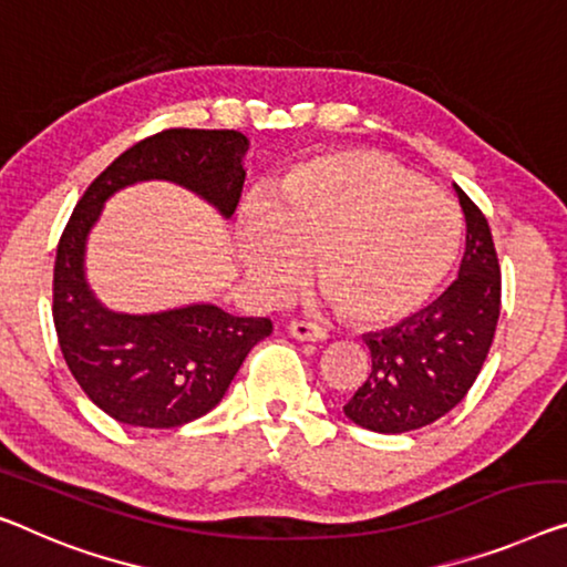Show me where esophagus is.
<instances>
[{"mask_svg":"<svg viewBox=\"0 0 567 567\" xmlns=\"http://www.w3.org/2000/svg\"><path fill=\"white\" fill-rule=\"evenodd\" d=\"M287 331H290L292 338H298V341H310V343L326 341V338H328L326 328L318 326V323H310V320H292Z\"/></svg>","mask_w":567,"mask_h":567,"instance_id":"esophagus-1","label":"esophagus"}]
</instances>
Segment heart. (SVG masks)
<instances>
[{
  "instance_id": "obj_1",
  "label": "heart",
  "mask_w": 567,
  "mask_h": 567,
  "mask_svg": "<svg viewBox=\"0 0 567 567\" xmlns=\"http://www.w3.org/2000/svg\"><path fill=\"white\" fill-rule=\"evenodd\" d=\"M458 234L441 188L374 150H338L287 173L267 210H244L239 257L269 298L290 292L312 257L326 298L351 323L392 328L433 300Z\"/></svg>"
}]
</instances>
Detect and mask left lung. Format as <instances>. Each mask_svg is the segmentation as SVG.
<instances>
[{
	"instance_id": "left-lung-1",
	"label": "left lung",
	"mask_w": 567,
	"mask_h": 567,
	"mask_svg": "<svg viewBox=\"0 0 567 567\" xmlns=\"http://www.w3.org/2000/svg\"><path fill=\"white\" fill-rule=\"evenodd\" d=\"M466 249L458 280L404 323L367 333L371 374L346 417L374 433H410L447 415L476 382L502 310V269L486 216L458 185Z\"/></svg>"
}]
</instances>
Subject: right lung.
Instances as JSON below:
<instances>
[{
  "mask_svg": "<svg viewBox=\"0 0 567 567\" xmlns=\"http://www.w3.org/2000/svg\"><path fill=\"white\" fill-rule=\"evenodd\" d=\"M249 140L234 130H165L137 142L89 185L58 241L53 320L63 359L89 400L134 427H181L221 402L269 318H239L208 302L150 316L101 306L83 275L89 231L109 196L140 181H171L224 218L241 198Z\"/></svg>",
  "mask_w": 567,
  "mask_h": 567,
  "instance_id": "right-lung-1",
  "label": "right lung"
}]
</instances>
